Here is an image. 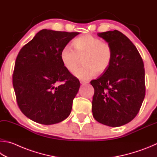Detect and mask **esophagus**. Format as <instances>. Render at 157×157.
<instances>
[{"label": "esophagus", "mask_w": 157, "mask_h": 157, "mask_svg": "<svg viewBox=\"0 0 157 157\" xmlns=\"http://www.w3.org/2000/svg\"><path fill=\"white\" fill-rule=\"evenodd\" d=\"M80 83H81V84H82V85H86V84L88 83V81L81 80V81H80Z\"/></svg>", "instance_id": "34e87169"}]
</instances>
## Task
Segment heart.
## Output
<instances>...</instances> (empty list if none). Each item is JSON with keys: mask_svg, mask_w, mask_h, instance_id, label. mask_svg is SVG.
Instances as JSON below:
<instances>
[{"mask_svg": "<svg viewBox=\"0 0 157 157\" xmlns=\"http://www.w3.org/2000/svg\"><path fill=\"white\" fill-rule=\"evenodd\" d=\"M73 49L70 45L63 47L60 52L63 65L73 73L83 59L84 65L75 72L77 78L88 80L97 74L105 72L110 65L113 51L110 44L91 34L79 36L73 42Z\"/></svg>", "mask_w": 157, "mask_h": 157, "instance_id": "b5f03b06", "label": "heart"}]
</instances>
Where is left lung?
<instances>
[{"label": "left lung", "mask_w": 157, "mask_h": 157, "mask_svg": "<svg viewBox=\"0 0 157 157\" xmlns=\"http://www.w3.org/2000/svg\"><path fill=\"white\" fill-rule=\"evenodd\" d=\"M97 34L110 44L113 57L105 72L90 82L94 89L93 117L103 125L119 127L134 119L144 100V61L123 33L114 30Z\"/></svg>", "instance_id": "left-lung-1"}]
</instances>
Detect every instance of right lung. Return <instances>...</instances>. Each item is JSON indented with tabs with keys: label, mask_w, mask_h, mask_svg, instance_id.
<instances>
[{
	"label": "right lung",
	"mask_w": 157,
	"mask_h": 157,
	"mask_svg": "<svg viewBox=\"0 0 157 157\" xmlns=\"http://www.w3.org/2000/svg\"><path fill=\"white\" fill-rule=\"evenodd\" d=\"M78 34L44 29L19 52L13 86L19 108L33 121L52 125L70 114L80 82L63 66L60 54Z\"/></svg>",
	"instance_id": "add662e5"
}]
</instances>
